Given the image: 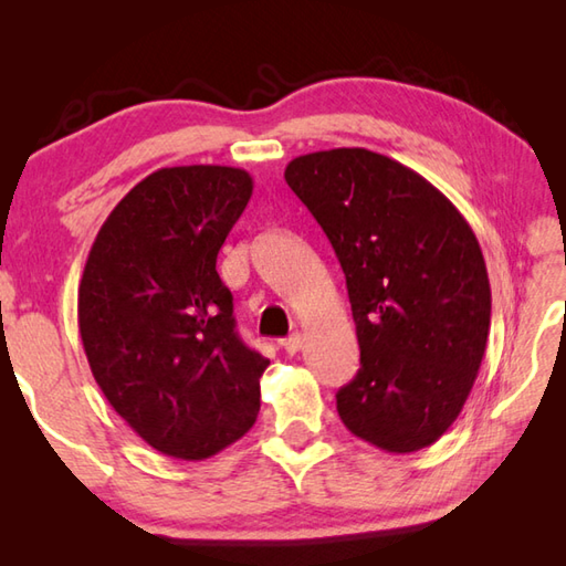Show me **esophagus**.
I'll return each mask as SVG.
<instances>
[{"instance_id":"1","label":"esophagus","mask_w":566,"mask_h":566,"mask_svg":"<svg viewBox=\"0 0 566 566\" xmlns=\"http://www.w3.org/2000/svg\"><path fill=\"white\" fill-rule=\"evenodd\" d=\"M282 345H284L286 353L296 355L298 350H302V345H304V335H302V333H294V335H290V338H286Z\"/></svg>"}]
</instances>
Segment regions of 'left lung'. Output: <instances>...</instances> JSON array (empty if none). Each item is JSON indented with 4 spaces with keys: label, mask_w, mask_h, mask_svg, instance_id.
<instances>
[{
    "label": "left lung",
    "mask_w": 566,
    "mask_h": 566,
    "mask_svg": "<svg viewBox=\"0 0 566 566\" xmlns=\"http://www.w3.org/2000/svg\"><path fill=\"white\" fill-rule=\"evenodd\" d=\"M284 179L345 272L359 369L335 394L340 420L384 452L428 448L486 350L491 286L472 226L426 177L367 148L298 155Z\"/></svg>",
    "instance_id": "8db88e82"
}]
</instances>
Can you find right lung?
<instances>
[{"instance_id": "obj_1", "label": "right lung", "mask_w": 566, "mask_h": 566, "mask_svg": "<svg viewBox=\"0 0 566 566\" xmlns=\"http://www.w3.org/2000/svg\"><path fill=\"white\" fill-rule=\"evenodd\" d=\"M252 197L240 167H163L94 238L77 292L87 363L106 401L175 460H209L258 420L270 359L238 338L216 258Z\"/></svg>"}]
</instances>
